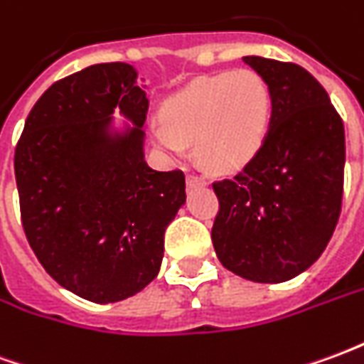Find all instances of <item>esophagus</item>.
Returning <instances> with one entry per match:
<instances>
[{
  "mask_svg": "<svg viewBox=\"0 0 364 364\" xmlns=\"http://www.w3.org/2000/svg\"><path fill=\"white\" fill-rule=\"evenodd\" d=\"M206 185V179L203 175H197V173H189L187 175V187L189 189H195V187H203Z\"/></svg>",
  "mask_w": 364,
  "mask_h": 364,
  "instance_id": "1",
  "label": "esophagus"
}]
</instances>
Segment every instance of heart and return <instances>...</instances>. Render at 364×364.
Returning a JSON list of instances; mask_svg holds the SVG:
<instances>
[{
  "label": "heart",
  "mask_w": 364,
  "mask_h": 364,
  "mask_svg": "<svg viewBox=\"0 0 364 364\" xmlns=\"http://www.w3.org/2000/svg\"><path fill=\"white\" fill-rule=\"evenodd\" d=\"M273 95L255 70L220 72L193 80L161 105L164 127L151 140L167 159L185 158L195 142L198 159L214 171L247 166L265 142Z\"/></svg>",
  "instance_id": "b5f03b06"
}]
</instances>
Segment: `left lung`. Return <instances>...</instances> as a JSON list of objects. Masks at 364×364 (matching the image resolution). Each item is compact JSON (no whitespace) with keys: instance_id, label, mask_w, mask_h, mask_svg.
Returning a JSON list of instances; mask_svg holds the SVG:
<instances>
[{"instance_id":"8db88e82","label":"left lung","mask_w":364,"mask_h":364,"mask_svg":"<svg viewBox=\"0 0 364 364\" xmlns=\"http://www.w3.org/2000/svg\"><path fill=\"white\" fill-rule=\"evenodd\" d=\"M265 77L273 112L265 142L234 179L214 183L213 244L224 267L253 282H284L318 261L341 213L343 120L312 74L244 56Z\"/></svg>"}]
</instances>
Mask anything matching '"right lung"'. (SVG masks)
Returning <instances> with one entry per match:
<instances>
[{
  "label": "right lung",
  "mask_w": 364,
  "mask_h": 364,
  "mask_svg": "<svg viewBox=\"0 0 364 364\" xmlns=\"http://www.w3.org/2000/svg\"><path fill=\"white\" fill-rule=\"evenodd\" d=\"M124 62L60 80L28 112L15 148L28 244L54 281L97 304L134 296L158 277L166 228L185 205L183 171L144 159L150 101Z\"/></svg>",
  "instance_id": "obj_1"
}]
</instances>
